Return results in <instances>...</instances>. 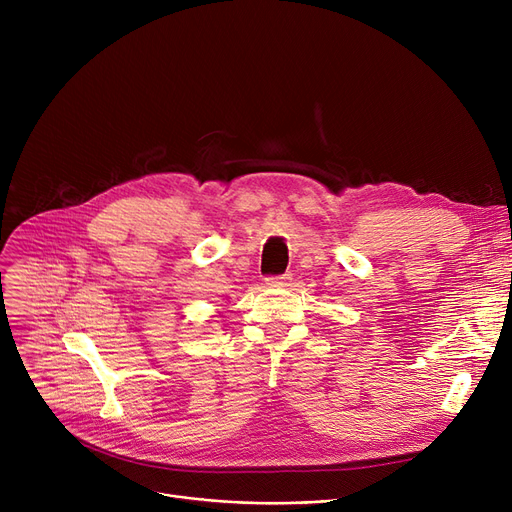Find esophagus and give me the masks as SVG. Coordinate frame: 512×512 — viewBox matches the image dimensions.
Masks as SVG:
<instances>
[{
  "instance_id": "esophagus-1",
  "label": "esophagus",
  "mask_w": 512,
  "mask_h": 512,
  "mask_svg": "<svg viewBox=\"0 0 512 512\" xmlns=\"http://www.w3.org/2000/svg\"><path fill=\"white\" fill-rule=\"evenodd\" d=\"M292 280L290 274H280V276H267L265 278V284L267 286H274V288H280V286H288Z\"/></svg>"
}]
</instances>
